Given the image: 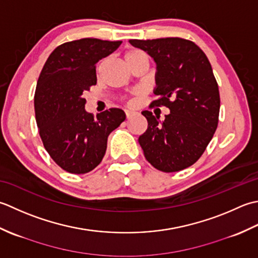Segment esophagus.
<instances>
[{
    "label": "esophagus",
    "instance_id": "34e87169",
    "mask_svg": "<svg viewBox=\"0 0 258 258\" xmlns=\"http://www.w3.org/2000/svg\"><path fill=\"white\" fill-rule=\"evenodd\" d=\"M134 113H135V112L131 111V110H125V117H127V118H129L130 115L134 114Z\"/></svg>",
    "mask_w": 258,
    "mask_h": 258
}]
</instances>
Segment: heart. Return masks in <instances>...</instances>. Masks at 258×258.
<instances>
[{"label": "heart", "instance_id": "1", "mask_svg": "<svg viewBox=\"0 0 258 258\" xmlns=\"http://www.w3.org/2000/svg\"><path fill=\"white\" fill-rule=\"evenodd\" d=\"M139 53H143V52H140V51H138V50H130V51H128L127 53H125V61L127 60H129L130 57H133V56H135V55H137V54H139Z\"/></svg>", "mask_w": 258, "mask_h": 258}]
</instances>
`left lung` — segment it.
I'll return each mask as SVG.
<instances>
[{
	"instance_id": "1",
	"label": "left lung",
	"mask_w": 258,
	"mask_h": 258,
	"mask_svg": "<svg viewBox=\"0 0 258 258\" xmlns=\"http://www.w3.org/2000/svg\"><path fill=\"white\" fill-rule=\"evenodd\" d=\"M147 52L157 64L159 98L150 107L166 106L170 113L158 115L145 110L148 128L139 137L146 159L156 169L175 172L195 164L217 129L220 99L212 66L194 42L180 38L129 40Z\"/></svg>"
}]
</instances>
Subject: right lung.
<instances>
[{"instance_id": "right-lung-1", "label": "right lung", "mask_w": 258, "mask_h": 258, "mask_svg": "<svg viewBox=\"0 0 258 258\" xmlns=\"http://www.w3.org/2000/svg\"><path fill=\"white\" fill-rule=\"evenodd\" d=\"M121 41L86 38L66 42L50 54L34 94L36 124L45 150L63 170L87 173L101 162L108 136L124 121L123 110L111 108L94 119L82 97L96 86V64Z\"/></svg>"}]
</instances>
